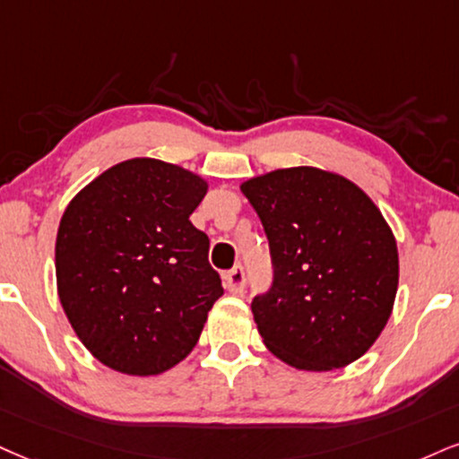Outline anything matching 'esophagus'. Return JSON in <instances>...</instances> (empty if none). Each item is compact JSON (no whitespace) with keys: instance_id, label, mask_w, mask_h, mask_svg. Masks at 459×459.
Listing matches in <instances>:
<instances>
[{"instance_id":"obj_1","label":"esophagus","mask_w":459,"mask_h":459,"mask_svg":"<svg viewBox=\"0 0 459 459\" xmlns=\"http://www.w3.org/2000/svg\"><path fill=\"white\" fill-rule=\"evenodd\" d=\"M223 282H225V287H228V291L240 293L242 290H245V282H247L245 270H242L240 265H236V268H231L230 273L223 274Z\"/></svg>"}]
</instances>
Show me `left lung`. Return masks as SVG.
Listing matches in <instances>:
<instances>
[{"instance_id": "obj_1", "label": "left lung", "mask_w": 459, "mask_h": 459, "mask_svg": "<svg viewBox=\"0 0 459 459\" xmlns=\"http://www.w3.org/2000/svg\"><path fill=\"white\" fill-rule=\"evenodd\" d=\"M240 191L268 236L274 285L253 299L270 353L291 368L330 372L359 359L392 316L398 245L361 186L315 166L279 168Z\"/></svg>"}]
</instances>
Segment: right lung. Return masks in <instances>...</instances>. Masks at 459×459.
<instances>
[{
  "label": "right lung",
  "instance_id": "1",
  "mask_svg": "<svg viewBox=\"0 0 459 459\" xmlns=\"http://www.w3.org/2000/svg\"><path fill=\"white\" fill-rule=\"evenodd\" d=\"M208 180L152 157L121 161L67 204L55 242L56 293L89 353L129 377H155L200 341L223 296L208 236L189 217Z\"/></svg>",
  "mask_w": 459,
  "mask_h": 459
}]
</instances>
